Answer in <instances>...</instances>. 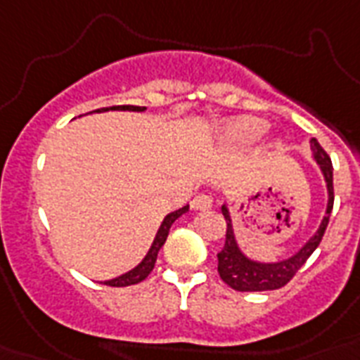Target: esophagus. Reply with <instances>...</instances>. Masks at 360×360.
<instances>
[{"mask_svg": "<svg viewBox=\"0 0 360 360\" xmlns=\"http://www.w3.org/2000/svg\"><path fill=\"white\" fill-rule=\"evenodd\" d=\"M213 207V198L209 194H198L194 200H192V209L194 211H203V209H211Z\"/></svg>", "mask_w": 360, "mask_h": 360, "instance_id": "1", "label": "esophagus"}]
</instances>
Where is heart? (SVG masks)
I'll list each match as a JSON object with an SVG mask.
<instances>
[{
	"mask_svg": "<svg viewBox=\"0 0 360 360\" xmlns=\"http://www.w3.org/2000/svg\"><path fill=\"white\" fill-rule=\"evenodd\" d=\"M265 123L254 117H243V120L230 121L222 127V141L231 147H246L257 141L265 132ZM271 147H278V141H273Z\"/></svg>",
	"mask_w": 360,
	"mask_h": 360,
	"instance_id": "b5f03b06",
	"label": "heart"
}]
</instances>
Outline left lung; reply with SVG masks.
I'll list each match as a JSON object with an SVG mask.
<instances>
[{
    "label": "left lung",
    "instance_id": "1",
    "mask_svg": "<svg viewBox=\"0 0 360 360\" xmlns=\"http://www.w3.org/2000/svg\"><path fill=\"white\" fill-rule=\"evenodd\" d=\"M310 151H312L314 162L319 166V172L323 175L325 188H327V207H325V217L321 224L316 230L310 239L291 256L278 259V262H259L254 257L246 256L240 248L239 240L233 230V219H231L230 207L222 205V214H224L226 224V245L222 252H219V274L226 284L237 291H269L278 290L293 278V274L304 265L308 257L312 256L321 243L327 224H329L330 211H333V202H335V191H333V164H330L329 155L319 146V141L312 138L310 141Z\"/></svg>",
    "mask_w": 360,
    "mask_h": 360
}]
</instances>
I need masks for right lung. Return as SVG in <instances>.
Listing matches in <instances>:
<instances>
[{
	"instance_id": "obj_1",
	"label": "right lung",
	"mask_w": 360,
	"mask_h": 360,
	"mask_svg": "<svg viewBox=\"0 0 360 360\" xmlns=\"http://www.w3.org/2000/svg\"><path fill=\"white\" fill-rule=\"evenodd\" d=\"M106 110L108 108L95 110V112H97V114H101V112H106ZM110 110H121V112H143V110H146V106H114V108H110ZM186 211H188V205L177 209V211H174V213L166 214L162 220V224H160V228H158L157 236H155L151 246H149V250H147V254L143 256V259H141V262L138 263L136 267H132L130 271H127V273L120 274V276H115V278H112V280H104V282H101V284L114 285V288H123V285H132V284H138V282H141V280H146L147 276H149V273L153 271V267H155L158 250H160L164 243H166V237H168V233H169V228H172V224H174L175 220L179 219L181 214H185Z\"/></svg>"
}]
</instances>
